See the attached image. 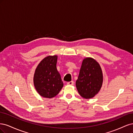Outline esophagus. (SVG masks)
Listing matches in <instances>:
<instances>
[{
	"label": "esophagus",
	"instance_id": "34e87169",
	"mask_svg": "<svg viewBox=\"0 0 133 133\" xmlns=\"http://www.w3.org/2000/svg\"><path fill=\"white\" fill-rule=\"evenodd\" d=\"M68 85H74V82L73 81H70L67 83Z\"/></svg>",
	"mask_w": 133,
	"mask_h": 133
}]
</instances>
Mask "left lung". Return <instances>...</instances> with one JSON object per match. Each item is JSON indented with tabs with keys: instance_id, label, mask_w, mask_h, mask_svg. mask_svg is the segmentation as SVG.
Listing matches in <instances>:
<instances>
[{
	"instance_id": "obj_1",
	"label": "left lung",
	"mask_w": 133,
	"mask_h": 133,
	"mask_svg": "<svg viewBox=\"0 0 133 133\" xmlns=\"http://www.w3.org/2000/svg\"><path fill=\"white\" fill-rule=\"evenodd\" d=\"M103 81L99 64L93 58L84 59L76 81V87L80 96L85 99L93 98L101 89Z\"/></svg>"
}]
</instances>
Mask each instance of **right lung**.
I'll return each mask as SVG.
<instances>
[{
  "mask_svg": "<svg viewBox=\"0 0 133 133\" xmlns=\"http://www.w3.org/2000/svg\"><path fill=\"white\" fill-rule=\"evenodd\" d=\"M57 55L48 56L38 64L34 75V85L40 95L52 98L63 87V83L57 69Z\"/></svg>",
  "mask_w": 133,
  "mask_h": 133,
  "instance_id": "add662e5",
  "label": "right lung"
}]
</instances>
